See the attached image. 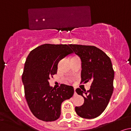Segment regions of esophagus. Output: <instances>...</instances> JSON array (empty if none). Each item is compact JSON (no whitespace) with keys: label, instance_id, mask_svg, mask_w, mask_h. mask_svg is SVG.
<instances>
[{"label":"esophagus","instance_id":"obj_1","mask_svg":"<svg viewBox=\"0 0 131 131\" xmlns=\"http://www.w3.org/2000/svg\"><path fill=\"white\" fill-rule=\"evenodd\" d=\"M76 88H74V95H76L77 94H76Z\"/></svg>","mask_w":131,"mask_h":131}]
</instances>
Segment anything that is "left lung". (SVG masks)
<instances>
[{
	"label": "left lung",
	"instance_id": "8db88e82",
	"mask_svg": "<svg viewBox=\"0 0 131 131\" xmlns=\"http://www.w3.org/2000/svg\"><path fill=\"white\" fill-rule=\"evenodd\" d=\"M70 47L81 58V82H92L88 91L76 89L84 102L82 106H76L75 111L81 118H97L106 108L113 91L115 72L112 61L104 52L95 46L70 44Z\"/></svg>",
	"mask_w": 131,
	"mask_h": 131
}]
</instances>
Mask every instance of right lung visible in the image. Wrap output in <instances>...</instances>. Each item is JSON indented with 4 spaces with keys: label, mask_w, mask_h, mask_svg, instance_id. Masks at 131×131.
<instances>
[{
    "label": "right lung",
    "mask_w": 131,
    "mask_h": 131,
    "mask_svg": "<svg viewBox=\"0 0 131 131\" xmlns=\"http://www.w3.org/2000/svg\"><path fill=\"white\" fill-rule=\"evenodd\" d=\"M73 52L66 44L45 43L31 51L27 57L22 74L25 98L31 112L39 119L49 122L59 118L61 103L74 94L71 85L61 84L55 89L49 82L57 74L60 60Z\"/></svg>",
    "instance_id": "right-lung-1"
}]
</instances>
